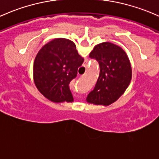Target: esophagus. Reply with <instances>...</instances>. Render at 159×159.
Segmentation results:
<instances>
[{"label":"esophagus","instance_id":"esophagus-1","mask_svg":"<svg viewBox=\"0 0 159 159\" xmlns=\"http://www.w3.org/2000/svg\"><path fill=\"white\" fill-rule=\"evenodd\" d=\"M83 93H84V95H86L87 94V91H84V92Z\"/></svg>","mask_w":159,"mask_h":159}]
</instances>
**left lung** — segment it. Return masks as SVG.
Returning <instances> with one entry per match:
<instances>
[{"label": "left lung", "mask_w": 159, "mask_h": 159, "mask_svg": "<svg viewBox=\"0 0 159 159\" xmlns=\"http://www.w3.org/2000/svg\"><path fill=\"white\" fill-rule=\"evenodd\" d=\"M90 58L98 63V78L87 101L110 106L123 94L131 82V66L127 55L119 46L106 42L97 45Z\"/></svg>", "instance_id": "left-lung-1"}]
</instances>
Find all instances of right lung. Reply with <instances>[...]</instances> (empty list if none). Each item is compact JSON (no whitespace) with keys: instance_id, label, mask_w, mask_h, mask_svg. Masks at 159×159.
Returning <instances> with one entry per match:
<instances>
[{"instance_id":"1","label":"right lung","mask_w":159,"mask_h":159,"mask_svg":"<svg viewBox=\"0 0 159 159\" xmlns=\"http://www.w3.org/2000/svg\"><path fill=\"white\" fill-rule=\"evenodd\" d=\"M72 41L58 39L45 45L34 61V83L39 92L54 103L71 102L70 83L83 59L75 52Z\"/></svg>"}]
</instances>
